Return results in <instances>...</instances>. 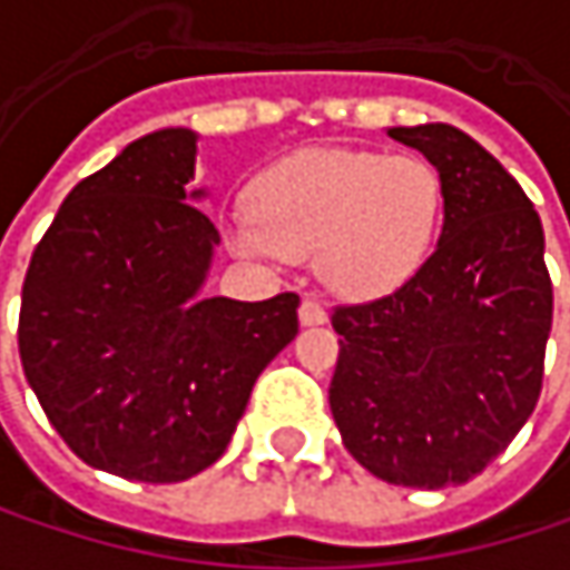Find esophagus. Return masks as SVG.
Returning <instances> with one entry per match:
<instances>
[{
	"label": "esophagus",
	"instance_id": "obj_1",
	"mask_svg": "<svg viewBox=\"0 0 570 570\" xmlns=\"http://www.w3.org/2000/svg\"><path fill=\"white\" fill-rule=\"evenodd\" d=\"M299 323H303V326H323V323H326L323 303L313 299V296H303V303H299Z\"/></svg>",
	"mask_w": 570,
	"mask_h": 570
}]
</instances>
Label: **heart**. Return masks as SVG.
Here are the masks:
<instances>
[{
	"label": "heart",
	"mask_w": 570,
	"mask_h": 570,
	"mask_svg": "<svg viewBox=\"0 0 570 570\" xmlns=\"http://www.w3.org/2000/svg\"><path fill=\"white\" fill-rule=\"evenodd\" d=\"M250 210L227 220L240 257H309L346 299H376L429 261L442 220V180L419 155L313 148L250 184Z\"/></svg>",
	"instance_id": "b5f03b06"
}]
</instances>
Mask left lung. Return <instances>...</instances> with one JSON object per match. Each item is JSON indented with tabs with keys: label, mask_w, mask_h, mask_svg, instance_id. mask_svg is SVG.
Returning a JSON list of instances; mask_svg holds the SVG:
<instances>
[{
	"label": "left lung",
	"mask_w": 570,
	"mask_h": 570,
	"mask_svg": "<svg viewBox=\"0 0 570 570\" xmlns=\"http://www.w3.org/2000/svg\"><path fill=\"white\" fill-rule=\"evenodd\" d=\"M442 180V234L396 293L336 306L330 409L350 455L390 485H465L534 412L551 333L541 217L475 138L390 128Z\"/></svg>",
	"instance_id": "8db88e82"
}]
</instances>
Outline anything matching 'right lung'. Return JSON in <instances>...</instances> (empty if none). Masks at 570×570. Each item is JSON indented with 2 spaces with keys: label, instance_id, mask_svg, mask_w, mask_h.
I'll use <instances>...</instances> for the list:
<instances>
[{
  "label": "right lung",
  "instance_id": "obj_1",
  "mask_svg": "<svg viewBox=\"0 0 570 570\" xmlns=\"http://www.w3.org/2000/svg\"><path fill=\"white\" fill-rule=\"evenodd\" d=\"M194 165L190 128L131 141L71 187L22 284L19 356L49 422L91 469L155 485L224 455L299 330L296 293H200L220 234Z\"/></svg>",
  "mask_w": 570,
  "mask_h": 570
}]
</instances>
